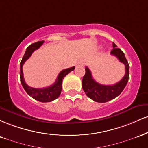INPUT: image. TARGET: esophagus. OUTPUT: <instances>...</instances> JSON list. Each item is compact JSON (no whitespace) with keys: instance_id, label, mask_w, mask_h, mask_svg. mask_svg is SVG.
I'll use <instances>...</instances> for the list:
<instances>
[{"instance_id":"1","label":"esophagus","mask_w":148,"mask_h":148,"mask_svg":"<svg viewBox=\"0 0 148 148\" xmlns=\"http://www.w3.org/2000/svg\"><path fill=\"white\" fill-rule=\"evenodd\" d=\"M77 65V66H83V63L82 61H80L77 63V65Z\"/></svg>"}]
</instances>
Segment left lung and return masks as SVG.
<instances>
[{
    "label": "left lung",
    "instance_id": "8db88e82",
    "mask_svg": "<svg viewBox=\"0 0 148 148\" xmlns=\"http://www.w3.org/2000/svg\"><path fill=\"white\" fill-rule=\"evenodd\" d=\"M113 49L111 55L115 56L121 63L125 65V74L123 79L118 83L112 85H105L98 83L92 78L91 71L88 67H85V74L82 81V87L86 95L96 102L106 103L115 99L123 92L127 85L129 79L130 66L125 54L113 42Z\"/></svg>",
    "mask_w": 148,
    "mask_h": 148
}]
</instances>
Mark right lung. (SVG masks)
Masks as SVG:
<instances>
[{"instance_id":"obj_1","label":"right lung","mask_w":148,"mask_h":148,"mask_svg":"<svg viewBox=\"0 0 148 148\" xmlns=\"http://www.w3.org/2000/svg\"><path fill=\"white\" fill-rule=\"evenodd\" d=\"M43 42L44 41H38L31 44L29 47L27 48L25 53L20 64V78L21 84H22L23 88L25 89L27 93L29 94L30 97H32L35 100L40 101V102L46 103L51 102V101L55 100L59 97L62 90V82H63V79L71 71L74 70L75 67L74 66L70 67V68L62 70L58 74V77H57L54 84L47 87V88H34L28 86L25 81L24 78H23V65L25 63L26 60L31 56L34 51L38 49L43 44Z\"/></svg>"}]
</instances>
